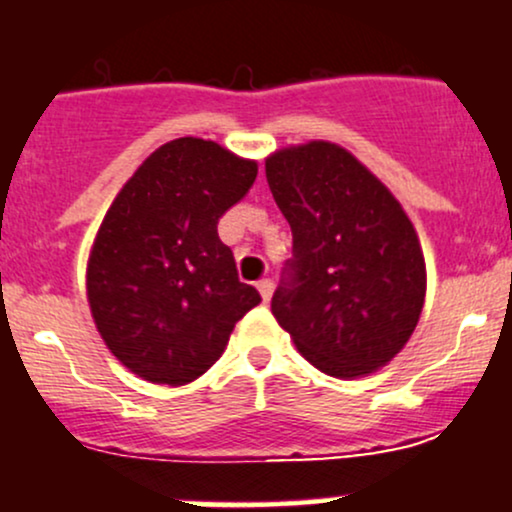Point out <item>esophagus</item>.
Here are the masks:
<instances>
[{
	"instance_id": "1",
	"label": "esophagus",
	"mask_w": 512,
	"mask_h": 512,
	"mask_svg": "<svg viewBox=\"0 0 512 512\" xmlns=\"http://www.w3.org/2000/svg\"><path fill=\"white\" fill-rule=\"evenodd\" d=\"M257 292H260V297L265 301L272 299V279H260L257 282Z\"/></svg>"
}]
</instances>
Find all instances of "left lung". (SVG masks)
<instances>
[{"instance_id":"8db88e82","label":"left lung","mask_w":512,"mask_h":512,"mask_svg":"<svg viewBox=\"0 0 512 512\" xmlns=\"http://www.w3.org/2000/svg\"><path fill=\"white\" fill-rule=\"evenodd\" d=\"M294 257L272 314L321 373L353 380L410 341L427 294L417 230L383 181L324 139L265 159Z\"/></svg>"}]
</instances>
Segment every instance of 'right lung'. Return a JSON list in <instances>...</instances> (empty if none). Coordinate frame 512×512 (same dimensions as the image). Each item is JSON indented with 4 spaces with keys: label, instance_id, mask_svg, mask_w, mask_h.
<instances>
[{
    "label": "right lung",
    "instance_id": "1",
    "mask_svg": "<svg viewBox=\"0 0 512 512\" xmlns=\"http://www.w3.org/2000/svg\"><path fill=\"white\" fill-rule=\"evenodd\" d=\"M257 161L218 142L161 144L102 218L85 289L102 341L142 380L201 378L260 294L242 284L218 220L255 184Z\"/></svg>",
    "mask_w": 512,
    "mask_h": 512
}]
</instances>
